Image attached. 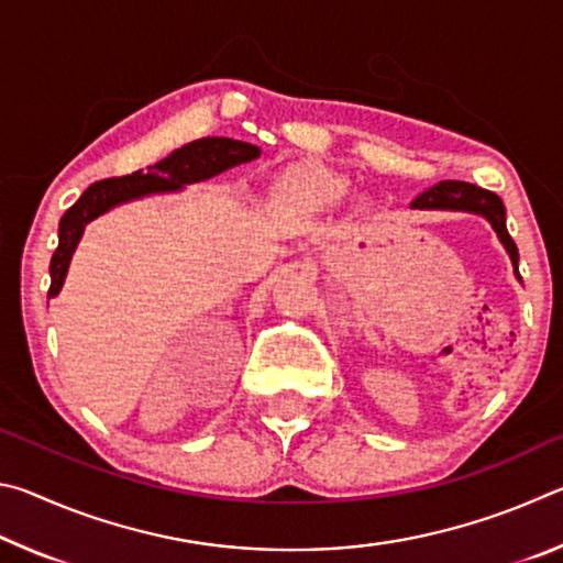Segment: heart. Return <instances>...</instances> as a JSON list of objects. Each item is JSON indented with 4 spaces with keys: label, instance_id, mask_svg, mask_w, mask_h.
<instances>
[{
    "label": "heart",
    "instance_id": "1",
    "mask_svg": "<svg viewBox=\"0 0 563 563\" xmlns=\"http://www.w3.org/2000/svg\"><path fill=\"white\" fill-rule=\"evenodd\" d=\"M350 180L318 164L285 168L278 178V198L292 213H320L345 198Z\"/></svg>",
    "mask_w": 563,
    "mask_h": 563
}]
</instances>
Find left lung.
Returning a JSON list of instances; mask_svg holds the SVG:
<instances>
[{
  "instance_id": "8db88e82",
  "label": "left lung",
  "mask_w": 563,
  "mask_h": 563,
  "mask_svg": "<svg viewBox=\"0 0 563 563\" xmlns=\"http://www.w3.org/2000/svg\"><path fill=\"white\" fill-rule=\"evenodd\" d=\"M412 208H442V211H472L487 218L494 231H497L499 241L507 247L509 258L514 263V273L519 275V251L517 243L511 241L507 231V211L497 194L484 190L474 184H464V180H440V184L427 188L422 196H417L412 201Z\"/></svg>"
}]
</instances>
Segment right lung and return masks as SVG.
I'll return each instance as SVG.
<instances>
[{"label":"right lung","instance_id":"obj_1","mask_svg":"<svg viewBox=\"0 0 563 563\" xmlns=\"http://www.w3.org/2000/svg\"><path fill=\"white\" fill-rule=\"evenodd\" d=\"M261 156L258 146L243 144V141L233 139H201L194 144H186L184 148H176L168 158L158 161L156 166H148L144 170H133L129 176L103 178L91 184L84 190L79 201H76L69 211L62 216L59 221V245L52 255L49 273V298L62 290L66 268H69L71 253L89 221L107 213L109 208L119 206L131 198H141L148 194H164V190H178L186 184H196V180H206L216 174H223L225 168H233L245 161H253Z\"/></svg>","mask_w":563,"mask_h":563}]
</instances>
